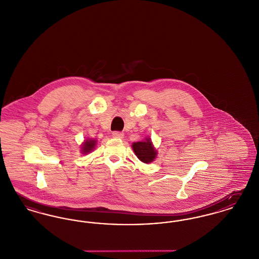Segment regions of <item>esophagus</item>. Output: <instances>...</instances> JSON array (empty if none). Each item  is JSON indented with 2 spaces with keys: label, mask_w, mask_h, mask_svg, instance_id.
<instances>
[{
  "label": "esophagus",
  "mask_w": 259,
  "mask_h": 259,
  "mask_svg": "<svg viewBox=\"0 0 259 259\" xmlns=\"http://www.w3.org/2000/svg\"><path fill=\"white\" fill-rule=\"evenodd\" d=\"M112 136H113V137H115V138H123V133H121V132H113L112 133Z\"/></svg>",
  "instance_id": "obj_1"
}]
</instances>
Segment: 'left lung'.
<instances>
[{
  "mask_svg": "<svg viewBox=\"0 0 259 259\" xmlns=\"http://www.w3.org/2000/svg\"><path fill=\"white\" fill-rule=\"evenodd\" d=\"M133 149L135 151L137 158L143 162L148 163L153 162V160L156 158V151L153 148L152 142L149 138H147L145 141L136 142L133 144Z\"/></svg>",
  "mask_w": 259,
  "mask_h": 259,
  "instance_id": "obj_1",
  "label": "left lung"
}]
</instances>
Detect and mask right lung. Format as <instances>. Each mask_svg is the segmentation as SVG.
Here are the masks:
<instances>
[{
  "label": "right lung",
  "mask_w": 259,
  "mask_h": 259,
  "mask_svg": "<svg viewBox=\"0 0 259 259\" xmlns=\"http://www.w3.org/2000/svg\"><path fill=\"white\" fill-rule=\"evenodd\" d=\"M95 146H96V140H92V139H90V140L84 141V142H83V144H82V153H84V154H85V153H88V152H91L92 150L95 148Z\"/></svg>",
  "instance_id": "1"
}]
</instances>
